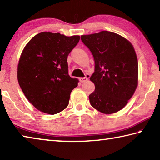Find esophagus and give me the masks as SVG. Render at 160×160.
Wrapping results in <instances>:
<instances>
[{"label": "esophagus", "instance_id": "34e87169", "mask_svg": "<svg viewBox=\"0 0 160 160\" xmlns=\"http://www.w3.org/2000/svg\"><path fill=\"white\" fill-rule=\"evenodd\" d=\"M88 80V78L87 77V76L86 77H84V78H79V80H80V82H85Z\"/></svg>", "mask_w": 160, "mask_h": 160}]
</instances>
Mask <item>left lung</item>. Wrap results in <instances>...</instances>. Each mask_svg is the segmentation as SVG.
I'll use <instances>...</instances> for the list:
<instances>
[{"label": "left lung", "mask_w": 160, "mask_h": 160, "mask_svg": "<svg viewBox=\"0 0 160 160\" xmlns=\"http://www.w3.org/2000/svg\"><path fill=\"white\" fill-rule=\"evenodd\" d=\"M81 40L94 61L90 80L95 90L89 95L90 104L106 114L118 112L138 85V63L133 47L125 38L108 31L82 35Z\"/></svg>", "instance_id": "obj_1"}]
</instances>
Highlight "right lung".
<instances>
[{"mask_svg":"<svg viewBox=\"0 0 160 160\" xmlns=\"http://www.w3.org/2000/svg\"><path fill=\"white\" fill-rule=\"evenodd\" d=\"M79 40L77 35L43 32L24 48L18 68V82L38 110L56 114L68 105L70 92L78 80L69 75L67 59Z\"/></svg>","mask_w":160,"mask_h":160,"instance_id":"right-lung-1","label":"right lung"}]
</instances>
